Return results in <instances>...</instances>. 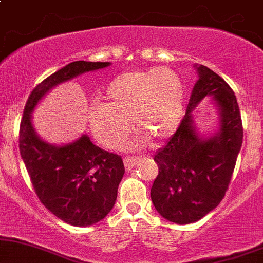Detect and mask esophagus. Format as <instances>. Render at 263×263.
<instances>
[{"mask_svg": "<svg viewBox=\"0 0 263 263\" xmlns=\"http://www.w3.org/2000/svg\"><path fill=\"white\" fill-rule=\"evenodd\" d=\"M138 159H140V158H137V157H125V159H123V163H125L126 170L131 171L132 168H134L135 165L138 163Z\"/></svg>", "mask_w": 263, "mask_h": 263, "instance_id": "1", "label": "esophagus"}]
</instances>
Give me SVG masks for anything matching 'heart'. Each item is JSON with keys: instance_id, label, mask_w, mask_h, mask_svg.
Masks as SVG:
<instances>
[{"instance_id": "obj_1", "label": "heart", "mask_w": 263, "mask_h": 263, "mask_svg": "<svg viewBox=\"0 0 263 263\" xmlns=\"http://www.w3.org/2000/svg\"><path fill=\"white\" fill-rule=\"evenodd\" d=\"M104 99L91 105L89 121L99 142L111 149L127 138L131 123L140 131L129 142L131 147L143 146L148 138L170 137L184 112L183 81L176 71L162 66L119 75L108 84Z\"/></svg>"}]
</instances>
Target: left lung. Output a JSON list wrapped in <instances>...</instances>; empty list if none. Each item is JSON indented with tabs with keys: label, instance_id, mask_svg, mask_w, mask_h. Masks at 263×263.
<instances>
[{
	"label": "left lung",
	"instance_id": "obj_1",
	"mask_svg": "<svg viewBox=\"0 0 263 263\" xmlns=\"http://www.w3.org/2000/svg\"><path fill=\"white\" fill-rule=\"evenodd\" d=\"M195 68L199 80L185 116L153 158L158 176L151 188L152 203L163 218L180 225L204 218L222 200L243 137L240 108L231 87L206 66ZM205 96H213L220 115L219 132L208 139L197 135L191 115Z\"/></svg>",
	"mask_w": 263,
	"mask_h": 263
}]
</instances>
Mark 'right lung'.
I'll return each mask as SVG.
<instances>
[{
  "mask_svg": "<svg viewBox=\"0 0 263 263\" xmlns=\"http://www.w3.org/2000/svg\"><path fill=\"white\" fill-rule=\"evenodd\" d=\"M108 62L78 60L49 75L32 90L20 126V152L41 203L66 224L89 226L110 213L125 174L121 156L95 146L89 136L53 146L35 134L32 112L54 86L78 75L106 68Z\"/></svg>",
  "mask_w": 263,
  "mask_h": 263,
  "instance_id": "right-lung-1",
  "label": "right lung"
}]
</instances>
